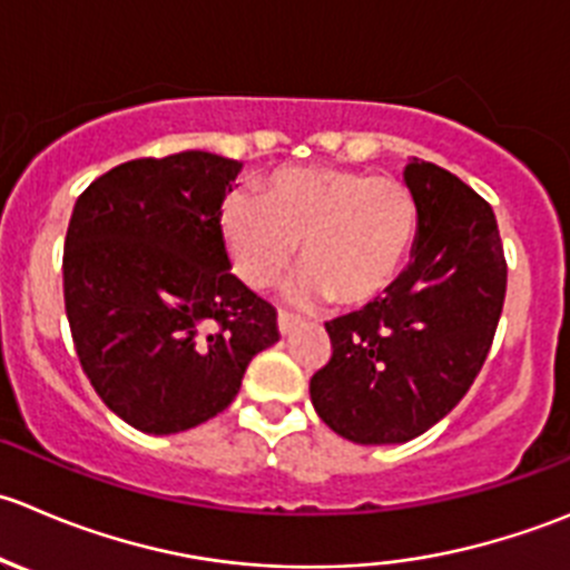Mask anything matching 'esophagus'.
Wrapping results in <instances>:
<instances>
[{"instance_id": "esophagus-1", "label": "esophagus", "mask_w": 570, "mask_h": 570, "mask_svg": "<svg viewBox=\"0 0 570 570\" xmlns=\"http://www.w3.org/2000/svg\"><path fill=\"white\" fill-rule=\"evenodd\" d=\"M302 324V321L296 318V315H291V313H279V318H277V326H279V335H291L293 330H296V326Z\"/></svg>"}]
</instances>
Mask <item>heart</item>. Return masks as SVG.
I'll use <instances>...</instances> for the list:
<instances>
[{"label":"heart","mask_w":570,"mask_h":570,"mask_svg":"<svg viewBox=\"0 0 570 570\" xmlns=\"http://www.w3.org/2000/svg\"><path fill=\"white\" fill-rule=\"evenodd\" d=\"M415 229L407 185L335 166L279 168L261 199L233 194L222 207V238L244 285H277L302 255L307 266L291 287L296 302L332 296L357 307L380 298L402 274Z\"/></svg>","instance_id":"obj_1"}]
</instances>
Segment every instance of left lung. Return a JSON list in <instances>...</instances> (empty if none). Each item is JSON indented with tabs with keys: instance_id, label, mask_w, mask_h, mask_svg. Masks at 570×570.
<instances>
[{
	"instance_id": "left-lung-1",
	"label": "left lung",
	"mask_w": 570,
	"mask_h": 570,
	"mask_svg": "<svg viewBox=\"0 0 570 570\" xmlns=\"http://www.w3.org/2000/svg\"><path fill=\"white\" fill-rule=\"evenodd\" d=\"M404 185L419 210L407 268L385 296L326 321L332 357L309 380L318 419L363 446L407 443L452 413L488 357L507 291L488 202L419 157Z\"/></svg>"
}]
</instances>
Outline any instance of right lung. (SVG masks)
<instances>
[{"instance_id": "obj_1", "label": "right lung", "mask_w": 570, "mask_h": 570, "mask_svg": "<svg viewBox=\"0 0 570 570\" xmlns=\"http://www.w3.org/2000/svg\"><path fill=\"white\" fill-rule=\"evenodd\" d=\"M244 163L210 151L129 160L71 213L63 296L82 371L146 435L194 430L279 341L277 313L229 272L222 205Z\"/></svg>"}]
</instances>
